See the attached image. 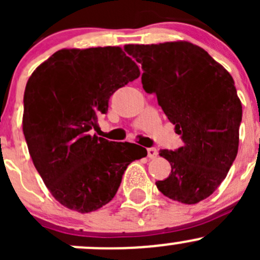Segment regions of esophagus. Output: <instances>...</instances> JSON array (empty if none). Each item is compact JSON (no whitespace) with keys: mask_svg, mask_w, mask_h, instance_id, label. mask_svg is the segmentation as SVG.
<instances>
[{"mask_svg":"<svg viewBox=\"0 0 260 260\" xmlns=\"http://www.w3.org/2000/svg\"><path fill=\"white\" fill-rule=\"evenodd\" d=\"M147 154H148L149 158H156L158 156V151L154 147H149V148H147Z\"/></svg>","mask_w":260,"mask_h":260,"instance_id":"obj_1","label":"esophagus"}]
</instances>
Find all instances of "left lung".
<instances>
[{"instance_id":"obj_1","label":"left lung","mask_w":260,"mask_h":260,"mask_svg":"<svg viewBox=\"0 0 260 260\" xmlns=\"http://www.w3.org/2000/svg\"><path fill=\"white\" fill-rule=\"evenodd\" d=\"M142 65L146 93L175 124L183 146L161 149L171 174L156 186L182 204L209 198L226 177L238 153L242 103L232 75L200 46L187 41L125 45Z\"/></svg>"}]
</instances>
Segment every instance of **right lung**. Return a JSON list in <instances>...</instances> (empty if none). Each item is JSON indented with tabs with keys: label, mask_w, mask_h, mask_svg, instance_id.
<instances>
[{
	"label": "right lung",
	"mask_w": 260,
	"mask_h": 260,
	"mask_svg": "<svg viewBox=\"0 0 260 260\" xmlns=\"http://www.w3.org/2000/svg\"><path fill=\"white\" fill-rule=\"evenodd\" d=\"M140 77L117 46L62 49L36 68L23 94L22 131L51 195L78 212L95 211L117 193L143 147L91 136L112 94Z\"/></svg>",
	"instance_id": "right-lung-1"
}]
</instances>
